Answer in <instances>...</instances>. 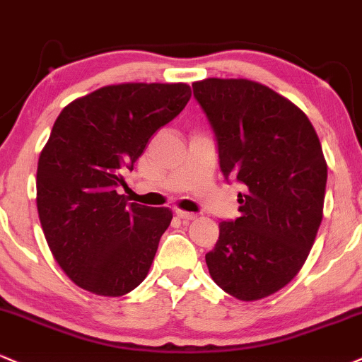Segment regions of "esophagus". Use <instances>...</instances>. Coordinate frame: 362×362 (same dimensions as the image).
Here are the masks:
<instances>
[{"label":"esophagus","instance_id":"obj_1","mask_svg":"<svg viewBox=\"0 0 362 362\" xmlns=\"http://www.w3.org/2000/svg\"><path fill=\"white\" fill-rule=\"evenodd\" d=\"M176 215L180 216L182 222H191V220L197 218V215L189 214V211H182V210H176Z\"/></svg>","mask_w":362,"mask_h":362}]
</instances>
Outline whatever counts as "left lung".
Here are the masks:
<instances>
[{"mask_svg": "<svg viewBox=\"0 0 362 362\" xmlns=\"http://www.w3.org/2000/svg\"><path fill=\"white\" fill-rule=\"evenodd\" d=\"M193 95L225 180L244 185L240 216L218 223L208 271L237 300L266 298L298 274L315 242L327 185L320 140L298 106L256 81L208 78Z\"/></svg>", "mask_w": 362, "mask_h": 362, "instance_id": "8db88e82", "label": "left lung"}]
</instances>
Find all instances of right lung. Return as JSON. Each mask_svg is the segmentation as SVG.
<instances>
[{
    "label": "right lung",
    "mask_w": 362,
    "mask_h": 362,
    "mask_svg": "<svg viewBox=\"0 0 362 362\" xmlns=\"http://www.w3.org/2000/svg\"><path fill=\"white\" fill-rule=\"evenodd\" d=\"M189 98L185 83L112 84L55 120L38 157L37 210L50 252L83 290L122 296L146 279L173 211L129 203L117 189Z\"/></svg>",
    "instance_id": "1"
}]
</instances>
